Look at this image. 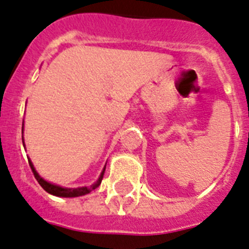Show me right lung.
I'll use <instances>...</instances> for the list:
<instances>
[{
	"instance_id": "add662e5",
	"label": "right lung",
	"mask_w": 249,
	"mask_h": 249,
	"mask_svg": "<svg viewBox=\"0 0 249 249\" xmlns=\"http://www.w3.org/2000/svg\"><path fill=\"white\" fill-rule=\"evenodd\" d=\"M23 146H24V141H23ZM28 163H30L31 169H32V172H33V175H35L36 180H37L38 183L42 186V189H43L44 191L48 192V194L53 195V196H58V197H79V196H84V195L89 194V192H91L93 190L97 189L98 186L102 183L103 176H104V171H105V167H104L97 182L94 183V185L89 186V187H87L86 186V187H78V189H66V187L54 185V183H51V182H48V181L44 180V178H42L41 176L38 175V172L36 171L32 161H31L30 159H28Z\"/></svg>"
}]
</instances>
